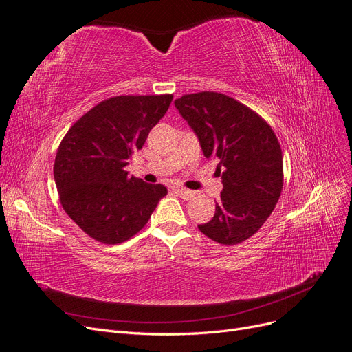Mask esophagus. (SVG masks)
I'll use <instances>...</instances> for the list:
<instances>
[{"instance_id": "obj_1", "label": "esophagus", "mask_w": 352, "mask_h": 352, "mask_svg": "<svg viewBox=\"0 0 352 352\" xmlns=\"http://www.w3.org/2000/svg\"><path fill=\"white\" fill-rule=\"evenodd\" d=\"M175 190H176V192H177L180 197H182L184 199H190V198H194V195H195L194 190H189V189L182 188V186H176Z\"/></svg>"}]
</instances>
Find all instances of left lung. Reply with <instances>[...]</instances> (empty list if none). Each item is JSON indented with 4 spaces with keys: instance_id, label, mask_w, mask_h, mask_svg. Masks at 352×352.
<instances>
[{
    "instance_id": "8db88e82",
    "label": "left lung",
    "mask_w": 352,
    "mask_h": 352,
    "mask_svg": "<svg viewBox=\"0 0 352 352\" xmlns=\"http://www.w3.org/2000/svg\"><path fill=\"white\" fill-rule=\"evenodd\" d=\"M179 114L197 135L204 157L217 162L223 189L216 212L198 229L210 239L235 245L269 219L283 186V158L272 127L247 105L219 92L184 95Z\"/></svg>"
}]
</instances>
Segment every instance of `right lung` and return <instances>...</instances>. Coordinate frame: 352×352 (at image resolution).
<instances>
[{
    "label": "right lung",
    "mask_w": 352,
    "mask_h": 352,
    "mask_svg": "<svg viewBox=\"0 0 352 352\" xmlns=\"http://www.w3.org/2000/svg\"><path fill=\"white\" fill-rule=\"evenodd\" d=\"M173 95H122L95 105L58 146L54 180L61 206L76 225L102 243H120L140 232L164 195L124 167L162 120Z\"/></svg>",
    "instance_id": "right-lung-1"
}]
</instances>
